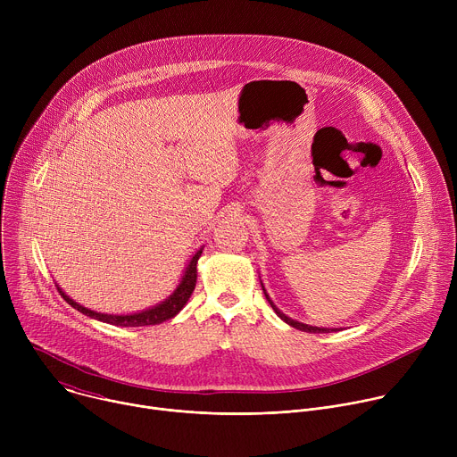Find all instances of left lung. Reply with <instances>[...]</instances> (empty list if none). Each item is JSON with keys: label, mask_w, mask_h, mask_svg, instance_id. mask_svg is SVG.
I'll use <instances>...</instances> for the list:
<instances>
[{"label": "left lung", "mask_w": 457, "mask_h": 457, "mask_svg": "<svg viewBox=\"0 0 457 457\" xmlns=\"http://www.w3.org/2000/svg\"><path fill=\"white\" fill-rule=\"evenodd\" d=\"M262 289H264V286H262ZM264 295H266V298H268V302L271 303V307H273V311L286 321V323H289L291 328H295V329H300V331H305V333H331V331H335V329H323V328H312V325H305V323H300V321H296V320H291L289 316H286L273 302H271V298H270V295L266 293V289H264Z\"/></svg>", "instance_id": "1"}]
</instances>
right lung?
Instances as JSON below:
<instances>
[{"label":"right lung","mask_w":457,"mask_h":457,"mask_svg":"<svg viewBox=\"0 0 457 457\" xmlns=\"http://www.w3.org/2000/svg\"><path fill=\"white\" fill-rule=\"evenodd\" d=\"M201 253H203V249H199L197 253H195V256L189 260V264H187V268L184 271V277H182V282L179 284V287L175 289V293L168 300H164L162 303H159L152 309H146V311H141V312H136V314L96 312V311H90V309L79 305L72 298H69L59 287H57V291L64 300H67V303H71L74 309H78L79 312H83L90 318H96L99 321H106V323H112V325H120V328H143V325H157V323H162V321L173 318L186 305V302L189 300V296L195 289V284H197V260H199Z\"/></svg>","instance_id":"right-lung-1"}]
</instances>
